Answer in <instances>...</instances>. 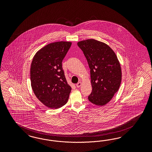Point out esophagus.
I'll return each instance as SVG.
<instances>
[{
	"mask_svg": "<svg viewBox=\"0 0 152 152\" xmlns=\"http://www.w3.org/2000/svg\"><path fill=\"white\" fill-rule=\"evenodd\" d=\"M81 85H82V83H81V82H79V83H77L76 84V86H77V88H80V87L81 86Z\"/></svg>",
	"mask_w": 152,
	"mask_h": 152,
	"instance_id": "34e87169",
	"label": "esophagus"
}]
</instances>
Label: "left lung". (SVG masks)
Segmentation results:
<instances>
[{"label": "left lung", "mask_w": 152, "mask_h": 152, "mask_svg": "<svg viewBox=\"0 0 152 152\" xmlns=\"http://www.w3.org/2000/svg\"><path fill=\"white\" fill-rule=\"evenodd\" d=\"M90 69L92 92L88 100L98 106L110 101L119 88L121 69L115 52L106 43L94 39L78 42Z\"/></svg>", "instance_id": "1"}]
</instances>
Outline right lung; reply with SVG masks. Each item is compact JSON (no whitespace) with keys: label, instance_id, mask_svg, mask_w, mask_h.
<instances>
[{"label":"right lung","instance_id":"add662e5","mask_svg":"<svg viewBox=\"0 0 152 152\" xmlns=\"http://www.w3.org/2000/svg\"><path fill=\"white\" fill-rule=\"evenodd\" d=\"M72 42L51 43L42 48L33 58L31 86L37 99L45 106L58 109L69 100L71 88L67 83L62 62Z\"/></svg>","mask_w":152,"mask_h":152}]
</instances>
